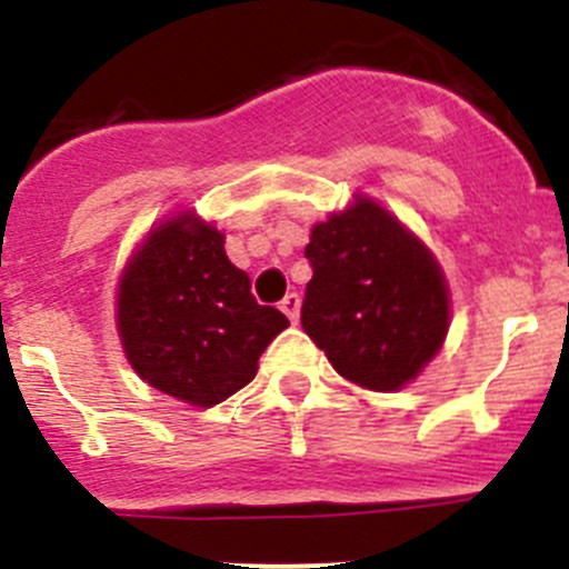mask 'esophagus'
Masks as SVG:
<instances>
[{"label": "esophagus", "mask_w": 569, "mask_h": 569, "mask_svg": "<svg viewBox=\"0 0 569 569\" xmlns=\"http://www.w3.org/2000/svg\"><path fill=\"white\" fill-rule=\"evenodd\" d=\"M299 310H301V299H299V293H288L284 296V299H281V313L288 316L290 321H299Z\"/></svg>", "instance_id": "obj_1"}]
</instances>
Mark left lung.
<instances>
[{
    "mask_svg": "<svg viewBox=\"0 0 569 569\" xmlns=\"http://www.w3.org/2000/svg\"><path fill=\"white\" fill-rule=\"evenodd\" d=\"M301 328L347 381L393 393L450 328V290L425 241L367 196L313 224Z\"/></svg>",
    "mask_w": 569,
    "mask_h": 569,
    "instance_id": "1",
    "label": "left lung"
}]
</instances>
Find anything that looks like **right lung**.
I'll list each match as a JSON object with an SVG mask.
<instances>
[{"mask_svg": "<svg viewBox=\"0 0 569 569\" xmlns=\"http://www.w3.org/2000/svg\"><path fill=\"white\" fill-rule=\"evenodd\" d=\"M224 253V233L193 210L139 241L116 290V330L139 379L193 407L250 385L264 347L288 328Z\"/></svg>", "mask_w": 569, "mask_h": 569, "instance_id": "obj_1", "label": "right lung"}]
</instances>
